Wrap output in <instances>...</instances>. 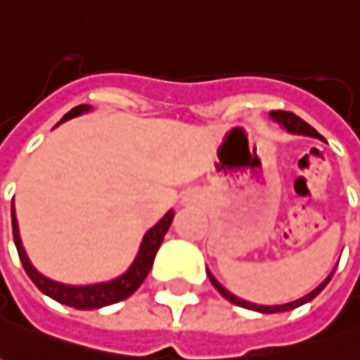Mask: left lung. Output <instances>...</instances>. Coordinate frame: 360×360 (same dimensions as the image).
Returning a JSON list of instances; mask_svg holds the SVG:
<instances>
[{
	"label": "left lung",
	"mask_w": 360,
	"mask_h": 360,
	"mask_svg": "<svg viewBox=\"0 0 360 360\" xmlns=\"http://www.w3.org/2000/svg\"><path fill=\"white\" fill-rule=\"evenodd\" d=\"M270 118L276 122V124H280V128H283L288 134H293V136H307V138H315V139H321V141H325L323 136H319L317 131H315L307 122H303L302 118H297L295 114H292V112H282V110H278V112H270ZM335 272V268H333ZM333 272L329 274L327 278H325L323 282L319 283L317 288H315L314 292H309L307 295H303V297H300V300H295V302H290V303H282V305H258V303H252V302H246V300H240L238 295H234L232 292H229L222 283H219V280L212 276L209 270H207V274H209V280H211V283L219 290V293H221L224 300H229L231 303H234V305H240V307H246V309H252V311H260V314H280V311H290V309H295V307H300V305H303V303L311 302L314 297H317L319 293L323 292V288L327 285V283L331 282V278H333Z\"/></svg>",
	"instance_id": "obj_1"
}]
</instances>
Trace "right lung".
I'll return each mask as SVG.
<instances>
[{"instance_id": "add662e5", "label": "right lung", "mask_w": 360, "mask_h": 360, "mask_svg": "<svg viewBox=\"0 0 360 360\" xmlns=\"http://www.w3.org/2000/svg\"><path fill=\"white\" fill-rule=\"evenodd\" d=\"M90 110H92V106L80 104L77 108L70 110L68 114H65L58 124H63V122H67V120L70 118H77V116L84 114V112H90ZM173 217H175V212L167 211L161 217L160 221L155 222V224L143 234L134 262L129 264V268L122 274V276L114 278V280H108V282L72 285V283L55 282V280L46 278V276H43V274L39 272L35 266L31 264L25 248H23L21 236H19V224H17L15 207L11 205L13 240H15L17 252H19V258H21V264H23V268H25L27 276L33 280V283H35L37 288L45 293V295L53 297L55 302L63 303V305L75 307V309H100V307H106V305H112V303L122 302V300H126V297H129L131 293L136 292L139 285L143 283V280L148 278L149 270H151V266H153V258H155V254L160 250L161 242L165 238V234L169 231Z\"/></svg>"}]
</instances>
